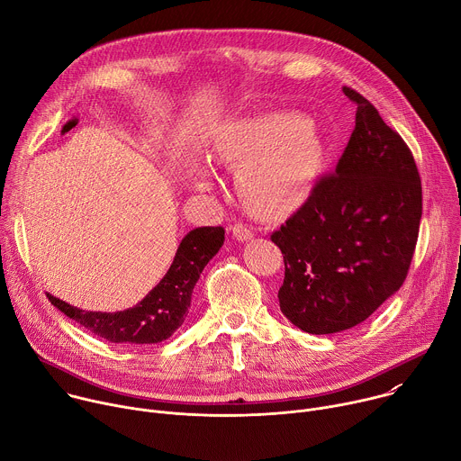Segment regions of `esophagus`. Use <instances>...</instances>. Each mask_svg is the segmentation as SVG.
<instances>
[{"instance_id":"esophagus-1","label":"esophagus","mask_w":461,"mask_h":461,"mask_svg":"<svg viewBox=\"0 0 461 461\" xmlns=\"http://www.w3.org/2000/svg\"><path fill=\"white\" fill-rule=\"evenodd\" d=\"M230 233L239 240V242H246V240H251L253 239V233L249 228L242 226V224H235L230 228Z\"/></svg>"}]
</instances>
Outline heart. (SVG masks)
Returning <instances> with one entry per match:
<instances>
[{
  "label": "heart",
  "instance_id": "obj_1",
  "mask_svg": "<svg viewBox=\"0 0 461 461\" xmlns=\"http://www.w3.org/2000/svg\"><path fill=\"white\" fill-rule=\"evenodd\" d=\"M324 144L308 118L268 113L228 125L215 157L237 169V191L253 215L276 219L299 208L321 171ZM208 173L199 175L204 184Z\"/></svg>",
  "mask_w": 461,
  "mask_h": 461
}]
</instances>
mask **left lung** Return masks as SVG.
<instances>
[{
    "mask_svg": "<svg viewBox=\"0 0 461 461\" xmlns=\"http://www.w3.org/2000/svg\"><path fill=\"white\" fill-rule=\"evenodd\" d=\"M343 93L357 111L336 173L272 233L285 257L281 312L315 336L348 330L402 288L421 221L411 149L366 98Z\"/></svg>",
    "mask_w": 461,
    "mask_h": 461,
    "instance_id": "left-lung-1",
    "label": "left lung"
}]
</instances>
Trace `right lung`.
Wrapping results in <instances>:
<instances>
[{
  "mask_svg": "<svg viewBox=\"0 0 461 461\" xmlns=\"http://www.w3.org/2000/svg\"><path fill=\"white\" fill-rule=\"evenodd\" d=\"M222 244L224 228L221 226L191 230L180 240L171 267L160 283L139 304L122 312H86L50 294L47 297L59 312L111 343H160L182 326L191 306L193 288Z\"/></svg>",
  "mask_w": 461,
  "mask_h": 461,
  "instance_id": "right-lung-1",
  "label": "right lung"
}]
</instances>
